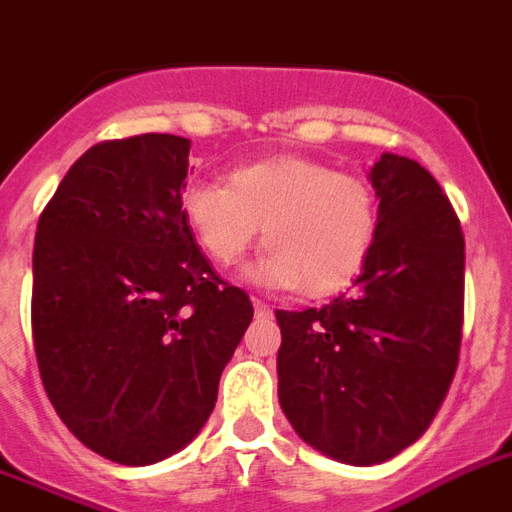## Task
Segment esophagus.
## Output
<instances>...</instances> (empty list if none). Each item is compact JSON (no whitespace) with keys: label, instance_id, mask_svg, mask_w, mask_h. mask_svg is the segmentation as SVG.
I'll return each mask as SVG.
<instances>
[{"label":"esophagus","instance_id":"esophagus-1","mask_svg":"<svg viewBox=\"0 0 512 512\" xmlns=\"http://www.w3.org/2000/svg\"><path fill=\"white\" fill-rule=\"evenodd\" d=\"M252 305H255V313L260 315V318H265V315H273V307H270L268 302H263V299H252Z\"/></svg>","mask_w":512,"mask_h":512}]
</instances>
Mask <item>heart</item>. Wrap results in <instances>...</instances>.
I'll return each instance as SVG.
<instances>
[{
	"label": "heart",
	"instance_id": "obj_1",
	"mask_svg": "<svg viewBox=\"0 0 512 512\" xmlns=\"http://www.w3.org/2000/svg\"><path fill=\"white\" fill-rule=\"evenodd\" d=\"M178 205L199 247L223 268L247 255L263 226L268 252L249 278L307 297L350 286L378 231V199L365 178L297 155L236 165L226 186H186Z\"/></svg>",
	"mask_w": 512,
	"mask_h": 512
}]
</instances>
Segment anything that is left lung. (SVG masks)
Listing matches in <instances>:
<instances>
[{"mask_svg":"<svg viewBox=\"0 0 512 512\" xmlns=\"http://www.w3.org/2000/svg\"><path fill=\"white\" fill-rule=\"evenodd\" d=\"M378 231L350 294L281 326L278 402L302 439L378 465L423 436L447 397L463 336L465 239L450 199L410 157L371 168Z\"/></svg>","mask_w":512,"mask_h":512,"instance_id":"8db88e82","label":"left lung"}]
</instances>
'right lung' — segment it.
I'll list each match as a JSON object with an SVG mask.
<instances>
[{
  "instance_id": "1",
  "label": "right lung",
  "mask_w": 512,
  "mask_h": 512,
  "mask_svg": "<svg viewBox=\"0 0 512 512\" xmlns=\"http://www.w3.org/2000/svg\"><path fill=\"white\" fill-rule=\"evenodd\" d=\"M191 141L141 134L83 152L33 242L31 326L62 423L120 465L184 450L252 321L181 215Z\"/></svg>"
}]
</instances>
